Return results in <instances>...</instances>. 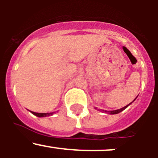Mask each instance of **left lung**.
Instances as JSON below:
<instances>
[{"label":"left lung","mask_w":158,"mask_h":158,"mask_svg":"<svg viewBox=\"0 0 158 158\" xmlns=\"http://www.w3.org/2000/svg\"><path fill=\"white\" fill-rule=\"evenodd\" d=\"M137 98H135V99H134V101H135V99H136ZM133 101V102H134ZM131 102L130 103V104H128V105H127L126 106H125V107H123V108H122V109H118V110H114V111H104V110H102V111H105V112H107V113H109V114H118V113H119V112H121V111H123V110H125V109H126L127 107H128V106H130L131 104Z\"/></svg>","instance_id":"8db88e82"}]
</instances>
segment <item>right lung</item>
Instances as JSON below:
<instances>
[{
	"instance_id": "right-lung-1",
	"label": "right lung",
	"mask_w": 158,
	"mask_h": 158,
	"mask_svg": "<svg viewBox=\"0 0 158 158\" xmlns=\"http://www.w3.org/2000/svg\"><path fill=\"white\" fill-rule=\"evenodd\" d=\"M30 112L34 114V115L37 116V117H46V116H50L53 114V113H37L31 111H30Z\"/></svg>"
}]
</instances>
